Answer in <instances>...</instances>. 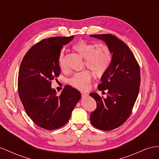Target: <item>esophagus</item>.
I'll list each match as a JSON object with an SVG mask.
<instances>
[{
	"instance_id": "esophagus-1",
	"label": "esophagus",
	"mask_w": 159,
	"mask_h": 159,
	"mask_svg": "<svg viewBox=\"0 0 159 159\" xmlns=\"http://www.w3.org/2000/svg\"><path fill=\"white\" fill-rule=\"evenodd\" d=\"M81 98H86V97H88V93L83 92V91H82V92H81Z\"/></svg>"
}]
</instances>
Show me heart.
Returning <instances> with one entry per match:
<instances>
[{
  "label": "heart",
  "mask_w": 159,
  "mask_h": 159,
  "mask_svg": "<svg viewBox=\"0 0 159 159\" xmlns=\"http://www.w3.org/2000/svg\"><path fill=\"white\" fill-rule=\"evenodd\" d=\"M73 49L85 58L84 66L88 68L94 76L101 78L106 73L112 60V56L108 47L103 43L95 44L85 40H80L73 46ZM59 64L61 69L66 68L64 52L61 51L59 56ZM92 80V74L88 70L75 74L69 80V84L73 87L86 90L89 88Z\"/></svg>",
  "instance_id": "b5f03b06"
}]
</instances>
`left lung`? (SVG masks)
<instances>
[{
  "instance_id": "left-lung-1",
  "label": "left lung",
  "mask_w": 159,
  "mask_h": 159,
  "mask_svg": "<svg viewBox=\"0 0 159 159\" xmlns=\"http://www.w3.org/2000/svg\"><path fill=\"white\" fill-rule=\"evenodd\" d=\"M91 36L106 43L113 57L98 85L99 91L107 90V98L97 93L89 94L97 103L90 121L95 128L111 131L122 125L131 114L140 88V68L129 48L116 36L109 34Z\"/></svg>"
}]
</instances>
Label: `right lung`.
I'll list each match as a JSON object with an SVG mask.
<instances>
[{
	"instance_id": "1",
	"label": "right lung",
	"mask_w": 159,
	"mask_h": 159,
	"mask_svg": "<svg viewBox=\"0 0 159 159\" xmlns=\"http://www.w3.org/2000/svg\"><path fill=\"white\" fill-rule=\"evenodd\" d=\"M74 37H51L36 43L23 57L19 70L18 91L25 111L38 127L49 131L68 123L81 98L80 91L70 85L60 95L51 88L61 72V50Z\"/></svg>"
}]
</instances>
